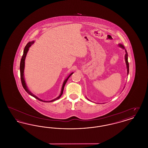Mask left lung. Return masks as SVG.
Segmentation results:
<instances>
[{
	"mask_svg": "<svg viewBox=\"0 0 148 148\" xmlns=\"http://www.w3.org/2000/svg\"><path fill=\"white\" fill-rule=\"evenodd\" d=\"M119 46L120 47H121V48H123V49H124L125 48H124V47L123 45H121V44H119ZM125 51H126V53H127V54H125V62H126V64H127V74H129V63H128V60H127V51L125 50Z\"/></svg>",
	"mask_w": 148,
	"mask_h": 148,
	"instance_id": "1",
	"label": "left lung"
}]
</instances>
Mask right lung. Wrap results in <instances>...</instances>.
I'll use <instances>...</instances> for the list:
<instances>
[{
	"instance_id": "obj_1",
	"label": "right lung",
	"mask_w": 148,
	"mask_h": 148,
	"mask_svg": "<svg viewBox=\"0 0 148 148\" xmlns=\"http://www.w3.org/2000/svg\"><path fill=\"white\" fill-rule=\"evenodd\" d=\"M34 42V41L29 42L27 44V45L25 46V48H24V49L23 55L22 58H21V64H20V71H21V84H22V85H23V87L24 89H25V90L31 96L34 97L35 98L37 99L38 100H40V101H43V102H52V101H55V100H56L59 99L60 98V97L62 95L63 92L64 86H65V85L66 84V83L68 79H69V77H71V75L73 74V73H71V74L68 76V77H67V78L64 80L63 84V86H62V88L61 93H60V95H59L58 97H57L56 98L54 99H53V100H51V101H44V100H41L40 99L38 98L37 97H36L32 92H31L29 91V90L28 89V88H27V85L25 84V80H24V65H25V57H26V56H27V52H28V51L29 47H30Z\"/></svg>"
}]
</instances>
